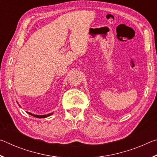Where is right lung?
Returning <instances> with one entry per match:
<instances>
[{"label": "right lung", "mask_w": 157, "mask_h": 157, "mask_svg": "<svg viewBox=\"0 0 157 157\" xmlns=\"http://www.w3.org/2000/svg\"><path fill=\"white\" fill-rule=\"evenodd\" d=\"M19 106H20V105H19ZM27 113H28V114H30V115L33 116H34V117H36V118H47V117L51 116L52 114L53 113H48V114H46V115H35V114H33V113H32L28 112V111H27Z\"/></svg>", "instance_id": "add662e5"}]
</instances>
